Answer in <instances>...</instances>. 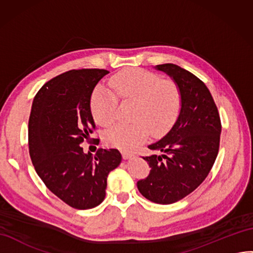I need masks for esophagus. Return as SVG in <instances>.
<instances>
[{
    "label": "esophagus",
    "instance_id": "34e87169",
    "mask_svg": "<svg viewBox=\"0 0 253 253\" xmlns=\"http://www.w3.org/2000/svg\"><path fill=\"white\" fill-rule=\"evenodd\" d=\"M122 156H124L125 160H128V159H132L134 156V153L129 152V151H122Z\"/></svg>",
    "mask_w": 253,
    "mask_h": 253
}]
</instances>
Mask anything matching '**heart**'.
Masks as SVG:
<instances>
[{
	"instance_id": "b5f03b06",
	"label": "heart",
	"mask_w": 253,
	"mask_h": 253,
	"mask_svg": "<svg viewBox=\"0 0 253 253\" xmlns=\"http://www.w3.org/2000/svg\"><path fill=\"white\" fill-rule=\"evenodd\" d=\"M110 89L95 88L90 108L93 118L101 126H110L116 120L119 97L136 101L131 125H117L105 134L113 147L128 149L137 146L149 135V128L160 134L173 124L181 108V93L177 86L160 76L139 68L127 69L110 80Z\"/></svg>"
}]
</instances>
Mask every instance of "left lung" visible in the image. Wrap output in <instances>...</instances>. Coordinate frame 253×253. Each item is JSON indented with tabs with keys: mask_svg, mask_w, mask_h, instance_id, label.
Returning <instances> with one entry per match:
<instances>
[{
	"mask_svg": "<svg viewBox=\"0 0 253 253\" xmlns=\"http://www.w3.org/2000/svg\"><path fill=\"white\" fill-rule=\"evenodd\" d=\"M155 70L171 78L182 103L168 133L148 146L161 154L143 158L151 170L137 182V188L150 201L171 204L206 180L219 150L221 124L214 99L201 80L173 64L158 65Z\"/></svg>",
	"mask_w": 253,
	"mask_h": 253,
	"instance_id": "obj_1",
	"label": "left lung"
}]
</instances>
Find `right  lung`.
Returning a JSON list of instances; mask_svg holds the SVG:
<instances>
[{
  "instance_id": "right-lung-1",
  "label": "right lung",
  "mask_w": 253,
  "mask_h": 253,
  "mask_svg": "<svg viewBox=\"0 0 253 253\" xmlns=\"http://www.w3.org/2000/svg\"><path fill=\"white\" fill-rule=\"evenodd\" d=\"M103 69L70 70L45 83L34 98L29 120L31 160L45 186L78 210L104 200L107 175L122 156L100 148L94 155L80 145L92 133L91 94ZM99 140V139H98Z\"/></svg>"
}]
</instances>
